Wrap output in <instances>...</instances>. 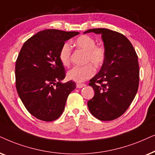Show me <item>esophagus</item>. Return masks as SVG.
<instances>
[{"mask_svg": "<svg viewBox=\"0 0 155 155\" xmlns=\"http://www.w3.org/2000/svg\"><path fill=\"white\" fill-rule=\"evenodd\" d=\"M86 86L85 84H79V83H77L76 84V88H83L84 86Z\"/></svg>", "mask_w": 155, "mask_h": 155, "instance_id": "1", "label": "esophagus"}]
</instances>
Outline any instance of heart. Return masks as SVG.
<instances>
[{
    "mask_svg": "<svg viewBox=\"0 0 155 155\" xmlns=\"http://www.w3.org/2000/svg\"><path fill=\"white\" fill-rule=\"evenodd\" d=\"M74 45L86 52L85 63H92L95 67H99L104 63L106 51L103 45H96V41L89 35H81L76 38ZM71 48L68 42H65L61 47L59 53V59L64 67L69 65L71 60ZM95 70L91 64L83 67H74L67 72V78L69 80L79 82L85 81L94 75Z\"/></svg>",
    "mask_w": 155,
    "mask_h": 155,
    "instance_id": "1",
    "label": "heart"
}]
</instances>
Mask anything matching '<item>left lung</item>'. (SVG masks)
Returning <instances> with one entry per match:
<instances>
[{"label":"left lung","mask_w":155,"mask_h":155,"mask_svg":"<svg viewBox=\"0 0 155 155\" xmlns=\"http://www.w3.org/2000/svg\"><path fill=\"white\" fill-rule=\"evenodd\" d=\"M101 35L106 57L98 74L90 80L94 98L88 101L90 112L100 120H113L130 106L139 86V64L136 51L128 39L106 28L84 33Z\"/></svg>","instance_id":"1"}]
</instances>
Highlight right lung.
Instances as JSON below:
<instances>
[{
    "instance_id": "right-lung-1",
    "label": "right lung",
    "mask_w": 155,
    "mask_h": 155,
    "mask_svg": "<svg viewBox=\"0 0 155 155\" xmlns=\"http://www.w3.org/2000/svg\"><path fill=\"white\" fill-rule=\"evenodd\" d=\"M78 32L47 29L28 39L15 63L16 89L28 112L43 121H53L62 114L74 81L61 83L65 69L59 53L65 41Z\"/></svg>"
}]
</instances>
